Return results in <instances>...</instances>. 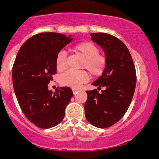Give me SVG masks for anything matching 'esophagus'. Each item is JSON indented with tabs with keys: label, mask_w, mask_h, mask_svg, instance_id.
<instances>
[{
	"label": "esophagus",
	"mask_w": 159,
	"mask_h": 159,
	"mask_svg": "<svg viewBox=\"0 0 159 159\" xmlns=\"http://www.w3.org/2000/svg\"><path fill=\"white\" fill-rule=\"evenodd\" d=\"M72 91H73L74 94H75V93L78 91V89H72Z\"/></svg>",
	"instance_id": "obj_1"
}]
</instances>
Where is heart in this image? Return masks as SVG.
I'll use <instances>...</instances> for the list:
<instances>
[{
  "label": "heart",
  "instance_id": "b5f03b06",
  "mask_svg": "<svg viewBox=\"0 0 159 159\" xmlns=\"http://www.w3.org/2000/svg\"><path fill=\"white\" fill-rule=\"evenodd\" d=\"M73 51L84 57L83 68H86L93 78L100 77L105 72L108 65L107 57L100 54L99 48L90 41L79 43L73 48ZM67 57L65 51H60L56 57V68L58 71L67 68ZM89 79V75L85 70H68L61 77V83L72 89H78Z\"/></svg>",
  "mask_w": 159,
  "mask_h": 159
}]
</instances>
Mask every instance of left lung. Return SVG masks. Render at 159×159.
Wrapping results in <instances>:
<instances>
[{
    "label": "left lung",
    "mask_w": 159,
    "mask_h": 159,
    "mask_svg": "<svg viewBox=\"0 0 159 159\" xmlns=\"http://www.w3.org/2000/svg\"><path fill=\"white\" fill-rule=\"evenodd\" d=\"M91 40L101 46L108 60L106 69L92 83L98 89L86 91L84 113L92 125L105 129L118 122L127 111L136 85V70L125 44L106 33H92Z\"/></svg>",
    "instance_id": "1"
}]
</instances>
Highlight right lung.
<instances>
[{
	"mask_svg": "<svg viewBox=\"0 0 159 159\" xmlns=\"http://www.w3.org/2000/svg\"><path fill=\"white\" fill-rule=\"evenodd\" d=\"M69 37L54 32L34 35L22 44L13 65V87L20 109L41 129L52 128L63 120L73 96L69 87L53 93L48 86L57 73L56 57L71 41Z\"/></svg>",
	"mask_w": 159,
	"mask_h": 159,
	"instance_id": "add662e5",
	"label": "right lung"
}]
</instances>
